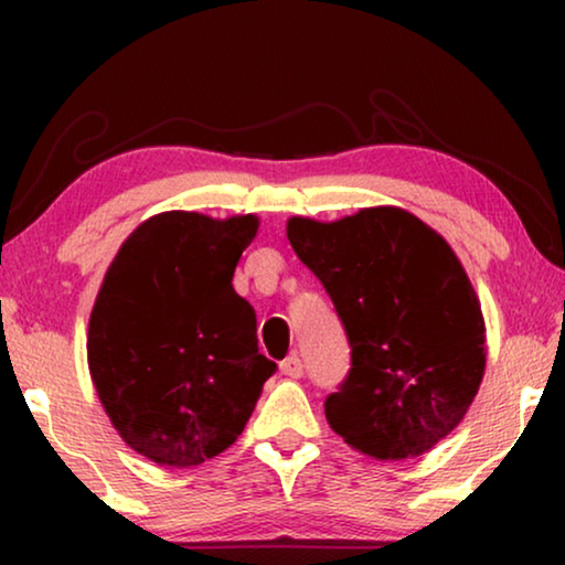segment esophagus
I'll return each instance as SVG.
<instances>
[{"mask_svg": "<svg viewBox=\"0 0 565 565\" xmlns=\"http://www.w3.org/2000/svg\"><path fill=\"white\" fill-rule=\"evenodd\" d=\"M280 373L288 375V377H300V375H303V362H300L298 354H290V358H285L280 362Z\"/></svg>", "mask_w": 565, "mask_h": 565, "instance_id": "esophagus-1", "label": "esophagus"}]
</instances>
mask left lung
<instances>
[{
  "label": "left lung",
  "instance_id": "1",
  "mask_svg": "<svg viewBox=\"0 0 565 565\" xmlns=\"http://www.w3.org/2000/svg\"><path fill=\"white\" fill-rule=\"evenodd\" d=\"M298 259L334 300L352 347L329 427L375 460L429 452L481 388L486 323L452 246L404 207H362L339 221L288 218Z\"/></svg>",
  "mask_w": 565,
  "mask_h": 565
}]
</instances>
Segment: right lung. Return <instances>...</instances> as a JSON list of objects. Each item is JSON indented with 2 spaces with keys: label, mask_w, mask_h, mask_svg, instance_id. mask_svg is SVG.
Listing matches in <instances>:
<instances>
[{
  "label": "right lung",
  "mask_w": 565,
  "mask_h": 565,
  "mask_svg": "<svg viewBox=\"0 0 565 565\" xmlns=\"http://www.w3.org/2000/svg\"><path fill=\"white\" fill-rule=\"evenodd\" d=\"M257 215L167 211L130 234L89 316L87 362L99 404L130 450L192 468L236 443L277 365L234 269Z\"/></svg>",
  "instance_id": "add662e5"
}]
</instances>
